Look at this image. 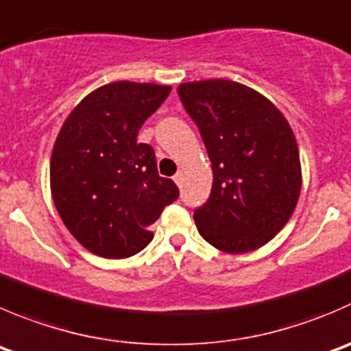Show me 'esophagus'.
I'll return each instance as SVG.
<instances>
[{
  "label": "esophagus",
  "instance_id": "34e87169",
  "mask_svg": "<svg viewBox=\"0 0 351 351\" xmlns=\"http://www.w3.org/2000/svg\"><path fill=\"white\" fill-rule=\"evenodd\" d=\"M173 180H175V183H176V185H178V186H182V183H183V173H182V171H178V173H176V175L173 176Z\"/></svg>",
  "mask_w": 351,
  "mask_h": 351
}]
</instances>
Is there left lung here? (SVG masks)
Wrapping results in <instances>:
<instances>
[{
	"mask_svg": "<svg viewBox=\"0 0 351 351\" xmlns=\"http://www.w3.org/2000/svg\"><path fill=\"white\" fill-rule=\"evenodd\" d=\"M178 96L213 165L209 199L193 210L199 233L228 254L266 245L288 223L302 189L287 118L262 94L224 78L182 84Z\"/></svg>",
	"mask_w": 351,
	"mask_h": 351,
	"instance_id": "1",
	"label": "left lung"
}]
</instances>
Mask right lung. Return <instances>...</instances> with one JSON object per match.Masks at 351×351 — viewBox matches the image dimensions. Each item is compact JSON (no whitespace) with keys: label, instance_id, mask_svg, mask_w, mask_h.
<instances>
[{"label":"right lung","instance_id":"1","mask_svg":"<svg viewBox=\"0 0 351 351\" xmlns=\"http://www.w3.org/2000/svg\"><path fill=\"white\" fill-rule=\"evenodd\" d=\"M171 93L168 85L113 82L68 114L51 156V193L70 233L93 254L125 258L154 238L149 226L178 199L158 173L154 149L138 144L144 121Z\"/></svg>","mask_w":351,"mask_h":351}]
</instances>
